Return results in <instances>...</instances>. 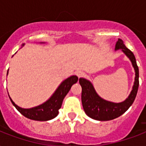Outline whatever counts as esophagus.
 <instances>
[{
	"instance_id": "obj_1",
	"label": "esophagus",
	"mask_w": 146,
	"mask_h": 146,
	"mask_svg": "<svg viewBox=\"0 0 146 146\" xmlns=\"http://www.w3.org/2000/svg\"><path fill=\"white\" fill-rule=\"evenodd\" d=\"M76 75L78 77H82L85 75V73L82 70H77L76 72Z\"/></svg>"
}]
</instances>
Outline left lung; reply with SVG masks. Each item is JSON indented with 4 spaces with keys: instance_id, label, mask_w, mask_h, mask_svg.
<instances>
[{
    "instance_id": "obj_1",
    "label": "left lung",
    "mask_w": 146,
    "mask_h": 146,
    "mask_svg": "<svg viewBox=\"0 0 146 146\" xmlns=\"http://www.w3.org/2000/svg\"><path fill=\"white\" fill-rule=\"evenodd\" d=\"M121 49L123 52L130 60L135 70V81L131 92L127 99L120 103L108 102L100 97L94 89L93 85L84 78H80L82 86V104L85 113L89 117L100 121L113 120L120 117L129 109L136 98L139 88V67L136 64L133 53L125 46L122 40L118 38L116 43L115 50Z\"/></svg>"
}]
</instances>
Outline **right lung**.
I'll return each instance as SVG.
<instances>
[{
  "label": "right lung",
  "mask_w": 146,
  "mask_h": 146,
  "mask_svg": "<svg viewBox=\"0 0 146 146\" xmlns=\"http://www.w3.org/2000/svg\"><path fill=\"white\" fill-rule=\"evenodd\" d=\"M77 81L78 77L76 76H71L68 77L60 83L54 93L48 101L38 106L34 107L32 108H22L15 104L10 98V99L13 106L17 109V111L26 117L38 121H47L57 117L58 111L61 108L64 97L69 92L71 86Z\"/></svg>",
  "instance_id": "obj_1"
}]
</instances>
